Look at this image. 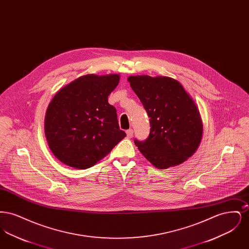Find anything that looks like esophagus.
Listing matches in <instances>:
<instances>
[{"instance_id":"obj_1","label":"esophagus","mask_w":249,"mask_h":249,"mask_svg":"<svg viewBox=\"0 0 249 249\" xmlns=\"http://www.w3.org/2000/svg\"><path fill=\"white\" fill-rule=\"evenodd\" d=\"M126 133H127L128 138H131L132 135H133V130H132V129H130V130H128L126 131Z\"/></svg>"}]
</instances>
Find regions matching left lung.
I'll use <instances>...</instances> for the list:
<instances>
[{
  "instance_id": "1",
  "label": "left lung",
  "mask_w": 249,
  "mask_h": 249,
  "mask_svg": "<svg viewBox=\"0 0 249 249\" xmlns=\"http://www.w3.org/2000/svg\"><path fill=\"white\" fill-rule=\"evenodd\" d=\"M128 81L150 119L148 137L134 139L139 151L158 169L187 160L202 136L201 115L192 98L171 77L131 75Z\"/></svg>"
}]
</instances>
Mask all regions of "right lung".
Masks as SVG:
<instances>
[{"label": "right lung", "instance_id": "1", "mask_svg": "<svg viewBox=\"0 0 249 249\" xmlns=\"http://www.w3.org/2000/svg\"><path fill=\"white\" fill-rule=\"evenodd\" d=\"M119 74H87L59 89L45 118V133L53 155L66 165L88 169L104 159L125 136L108 96Z\"/></svg>", "mask_w": 249, "mask_h": 249}]
</instances>
